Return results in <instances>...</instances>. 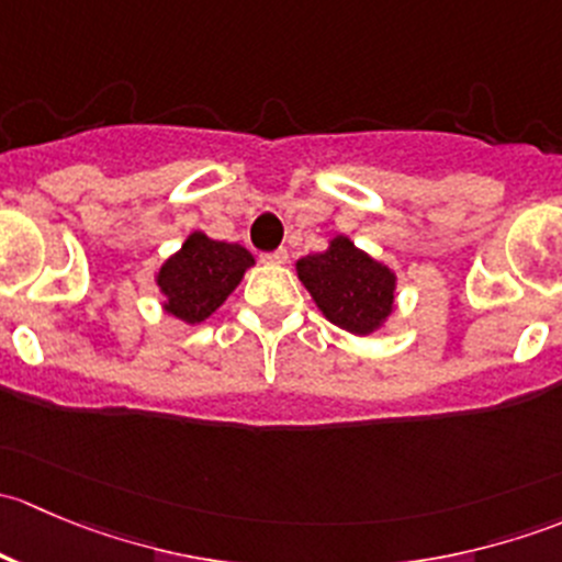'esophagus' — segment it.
<instances>
[{"label":"esophagus","mask_w":562,"mask_h":562,"mask_svg":"<svg viewBox=\"0 0 562 562\" xmlns=\"http://www.w3.org/2000/svg\"><path fill=\"white\" fill-rule=\"evenodd\" d=\"M260 260L269 266H282L288 263V249H274V252H263L260 255Z\"/></svg>","instance_id":"obj_1"}]
</instances>
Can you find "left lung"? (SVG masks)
<instances>
[{
  "label": "left lung",
  "instance_id": "left-lung-1",
  "mask_svg": "<svg viewBox=\"0 0 562 562\" xmlns=\"http://www.w3.org/2000/svg\"><path fill=\"white\" fill-rule=\"evenodd\" d=\"M296 274L328 323L356 337L386 328L396 310V274L337 234L323 252L296 260Z\"/></svg>",
  "mask_w": 562,
  "mask_h": 562
}]
</instances>
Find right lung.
Returning <instances> with one entry per match:
<instances>
[{"instance_id": "add662e5", "label": "right lung", "mask_w": 562, "mask_h": 562, "mask_svg": "<svg viewBox=\"0 0 562 562\" xmlns=\"http://www.w3.org/2000/svg\"><path fill=\"white\" fill-rule=\"evenodd\" d=\"M252 266V252L236 241H217L203 231H192L184 245L155 271L162 310L187 326L203 323L223 307Z\"/></svg>"}]
</instances>
